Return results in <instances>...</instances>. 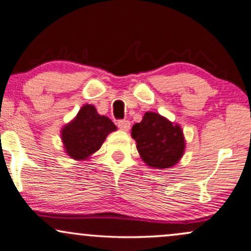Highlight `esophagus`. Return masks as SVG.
I'll list each match as a JSON object with an SVG mask.
<instances>
[{
	"mask_svg": "<svg viewBox=\"0 0 251 251\" xmlns=\"http://www.w3.org/2000/svg\"><path fill=\"white\" fill-rule=\"evenodd\" d=\"M118 127L123 129V131H128L129 127H131V123L126 119H122L118 122Z\"/></svg>",
	"mask_w": 251,
	"mask_h": 251,
	"instance_id": "34e87169",
	"label": "esophagus"
}]
</instances>
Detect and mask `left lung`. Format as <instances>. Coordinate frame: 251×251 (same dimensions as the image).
<instances>
[{
    "instance_id": "left-lung-1",
    "label": "left lung",
    "mask_w": 251,
    "mask_h": 251,
    "mask_svg": "<svg viewBox=\"0 0 251 251\" xmlns=\"http://www.w3.org/2000/svg\"><path fill=\"white\" fill-rule=\"evenodd\" d=\"M141 159L150 167L170 168L183 155L185 139L179 125L158 113L146 112L140 123L132 127Z\"/></svg>"
}]
</instances>
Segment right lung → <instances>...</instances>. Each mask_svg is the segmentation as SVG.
Segmentation results:
<instances>
[{
  "mask_svg": "<svg viewBox=\"0 0 251 251\" xmlns=\"http://www.w3.org/2000/svg\"><path fill=\"white\" fill-rule=\"evenodd\" d=\"M116 129L112 120L98 114L95 106L84 105L77 117L62 129V140L72 159L83 160L100 149L107 134Z\"/></svg>",
  "mask_w": 251,
  "mask_h": 251,
  "instance_id": "right-lung-1",
  "label": "right lung"
}]
</instances>
